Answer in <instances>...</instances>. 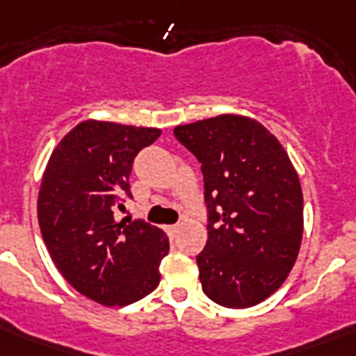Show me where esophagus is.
Returning <instances> with one entry per match:
<instances>
[{
  "label": "esophagus",
  "instance_id": "34e87169",
  "mask_svg": "<svg viewBox=\"0 0 356 356\" xmlns=\"http://www.w3.org/2000/svg\"><path fill=\"white\" fill-rule=\"evenodd\" d=\"M166 233H168V236L170 238H173L175 236V234H177V231H179V225H166Z\"/></svg>",
  "mask_w": 356,
  "mask_h": 356
}]
</instances>
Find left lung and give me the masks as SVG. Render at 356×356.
I'll return each mask as SVG.
<instances>
[{
  "mask_svg": "<svg viewBox=\"0 0 356 356\" xmlns=\"http://www.w3.org/2000/svg\"><path fill=\"white\" fill-rule=\"evenodd\" d=\"M173 134L197 156L205 181L203 292L227 309L262 303L286 281L303 238V192L286 149L240 114L177 125Z\"/></svg>",
  "mask_w": 356,
  "mask_h": 356,
  "instance_id": "left-lung-1",
  "label": "left lung"
}]
</instances>
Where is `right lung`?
Here are the masks:
<instances>
[{
	"label": "right lung",
	"mask_w": 356,
	"mask_h": 356,
	"mask_svg": "<svg viewBox=\"0 0 356 356\" xmlns=\"http://www.w3.org/2000/svg\"><path fill=\"white\" fill-rule=\"evenodd\" d=\"M161 133L86 120L58 142L42 175L36 212L51 260L77 292L105 307L134 303L161 281L166 233L142 220H114L131 197L134 156Z\"/></svg>",
	"instance_id": "add662e5"
}]
</instances>
